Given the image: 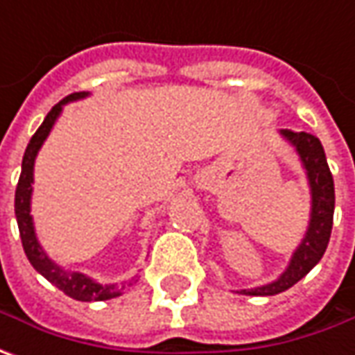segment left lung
<instances>
[{"label": "left lung", "instance_id": "8db88e82", "mask_svg": "<svg viewBox=\"0 0 355 355\" xmlns=\"http://www.w3.org/2000/svg\"><path fill=\"white\" fill-rule=\"evenodd\" d=\"M281 135L297 149L300 163L306 171L309 187H311V222L306 227V234L295 250L288 267L281 273V277L267 283L263 287L243 288L241 295L253 297H271L291 288L299 283L302 277L311 271L316 263L322 259L324 251L328 248L330 234H332V220H334V178L326 163L322 143L318 137L304 131H291L281 129Z\"/></svg>", "mask_w": 355, "mask_h": 355}]
</instances>
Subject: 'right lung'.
I'll use <instances>...</instances> for the list:
<instances>
[{"label":"right lung","instance_id":"right-lung-1","mask_svg":"<svg viewBox=\"0 0 355 355\" xmlns=\"http://www.w3.org/2000/svg\"><path fill=\"white\" fill-rule=\"evenodd\" d=\"M88 92H74L67 96L64 100H60L58 104L46 114L41 128L35 131V135L29 141L25 155H23V165H21V177H19L17 190H15V216H17L19 236H21V243L25 255L31 263L33 267L41 273V275L51 281L56 288H60L64 295L72 297V299L82 300V302H92V300H107L116 299L121 293H125L133 283L135 277H131L129 281H123L119 285H100L94 279L86 277L84 273H76V271H64L60 265H56L41 248L37 234H35V226H33L31 216V194H33V168H35V159L39 149L43 147L44 139L49 137L51 129L55 125V121L62 112V105L68 102H76L86 98Z\"/></svg>","mask_w":355,"mask_h":355}]
</instances>
